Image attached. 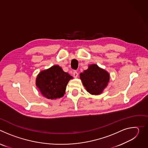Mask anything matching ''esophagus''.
Returning <instances> with one entry per match:
<instances>
[{
    "label": "esophagus",
    "instance_id": "34e87169",
    "mask_svg": "<svg viewBox=\"0 0 148 148\" xmlns=\"http://www.w3.org/2000/svg\"><path fill=\"white\" fill-rule=\"evenodd\" d=\"M78 72L76 71H74L73 72V76H74V78H77V77H78Z\"/></svg>",
    "mask_w": 148,
    "mask_h": 148
}]
</instances>
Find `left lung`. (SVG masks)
Here are the masks:
<instances>
[{"label": "left lung", "instance_id": "left-lung-1", "mask_svg": "<svg viewBox=\"0 0 148 148\" xmlns=\"http://www.w3.org/2000/svg\"><path fill=\"white\" fill-rule=\"evenodd\" d=\"M79 76L87 91L95 95L101 94L110 81L109 73L97 64L90 65Z\"/></svg>", "mask_w": 148, "mask_h": 148}]
</instances>
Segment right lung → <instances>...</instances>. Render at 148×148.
I'll return each mask as SVG.
<instances>
[{
    "label": "right lung",
    "mask_w": 148,
    "mask_h": 148,
    "mask_svg": "<svg viewBox=\"0 0 148 148\" xmlns=\"http://www.w3.org/2000/svg\"><path fill=\"white\" fill-rule=\"evenodd\" d=\"M73 77L64 72L59 66H54L41 71L37 75L36 84L41 94L54 99L64 96L69 81Z\"/></svg>",
    "instance_id": "obj_1"
}]
</instances>
